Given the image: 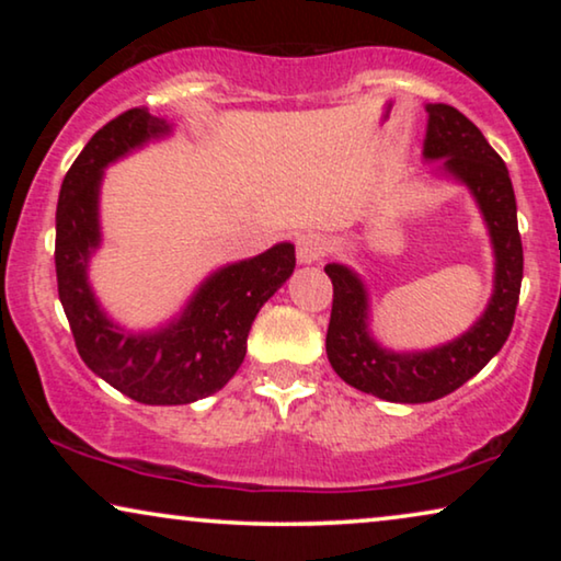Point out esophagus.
<instances>
[{
    "mask_svg": "<svg viewBox=\"0 0 561 561\" xmlns=\"http://www.w3.org/2000/svg\"><path fill=\"white\" fill-rule=\"evenodd\" d=\"M327 252V240L317 232H306L296 240V257L301 265L319 263Z\"/></svg>",
    "mask_w": 561,
    "mask_h": 561,
    "instance_id": "obj_1",
    "label": "esophagus"
}]
</instances>
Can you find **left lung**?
<instances>
[{
    "instance_id": "8db88e82",
    "label": "left lung",
    "mask_w": 561,
    "mask_h": 561,
    "mask_svg": "<svg viewBox=\"0 0 561 561\" xmlns=\"http://www.w3.org/2000/svg\"><path fill=\"white\" fill-rule=\"evenodd\" d=\"M424 160L436 173L462 183L485 221L493 244V294L478 321L439 347L396 352L370 332V294L350 265L329 263L334 301L327 329V357L347 386L390 403H432L455 393L478 375L508 340L516 317L524 248H520L516 194L503 158L485 135L449 104H426Z\"/></svg>"
}]
</instances>
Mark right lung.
I'll use <instances>...</instances> for the list:
<instances>
[{
    "label": "right lung",
    "mask_w": 561,
    "mask_h": 561,
    "mask_svg": "<svg viewBox=\"0 0 561 561\" xmlns=\"http://www.w3.org/2000/svg\"><path fill=\"white\" fill-rule=\"evenodd\" d=\"M173 135V122L129 110L106 122L68 168L56 209L58 298L91 373L145 405H186L217 393L240 370L252 321L290 278L296 248L278 242L217 267L183 309L156 329H127L99 304L89 263L102 248L99 196L106 165Z\"/></svg>",
    "instance_id": "add662e5"
}]
</instances>
